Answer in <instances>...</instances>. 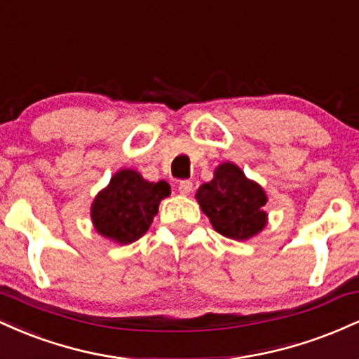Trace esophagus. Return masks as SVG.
Here are the masks:
<instances>
[{
	"label": "esophagus",
	"mask_w": 359,
	"mask_h": 359,
	"mask_svg": "<svg viewBox=\"0 0 359 359\" xmlns=\"http://www.w3.org/2000/svg\"><path fill=\"white\" fill-rule=\"evenodd\" d=\"M192 182L191 180H180V184H179V192L182 194V196H191V192H192Z\"/></svg>",
	"instance_id": "esophagus-1"
}]
</instances>
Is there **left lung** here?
Here are the masks:
<instances>
[{"mask_svg": "<svg viewBox=\"0 0 359 359\" xmlns=\"http://www.w3.org/2000/svg\"><path fill=\"white\" fill-rule=\"evenodd\" d=\"M196 199L212 228L229 240H251L269 222L265 189L233 162L214 168L212 180L197 189Z\"/></svg>", "mask_w": 359, "mask_h": 359, "instance_id": "8db88e82", "label": "left lung"}]
</instances>
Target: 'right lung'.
<instances>
[{
    "label": "right lung",
    "instance_id": "1",
    "mask_svg": "<svg viewBox=\"0 0 359 359\" xmlns=\"http://www.w3.org/2000/svg\"><path fill=\"white\" fill-rule=\"evenodd\" d=\"M170 196L165 180L150 182L133 168H121L90 204L94 229L116 245H130L148 231L158 205Z\"/></svg>",
    "mask_w": 359,
    "mask_h": 359
}]
</instances>
